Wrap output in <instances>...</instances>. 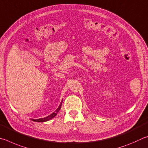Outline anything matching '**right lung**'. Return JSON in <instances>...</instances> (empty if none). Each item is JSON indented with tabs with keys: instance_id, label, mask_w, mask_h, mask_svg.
<instances>
[{
	"instance_id": "1",
	"label": "right lung",
	"mask_w": 148,
	"mask_h": 148,
	"mask_svg": "<svg viewBox=\"0 0 148 148\" xmlns=\"http://www.w3.org/2000/svg\"><path fill=\"white\" fill-rule=\"evenodd\" d=\"M62 101H61V103H60V105H59L58 108H57V109L56 110L55 112H53V114H51V115L47 116V117H45V118H40V119H36H36H31V120H33L34 121H37V122H44V121H49V120H51L52 118H53L54 117V116H56L57 113H58V112H59V110H60L61 107H62Z\"/></svg>"
}]
</instances>
